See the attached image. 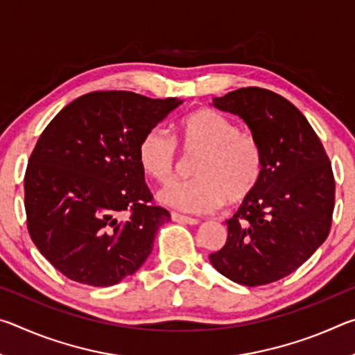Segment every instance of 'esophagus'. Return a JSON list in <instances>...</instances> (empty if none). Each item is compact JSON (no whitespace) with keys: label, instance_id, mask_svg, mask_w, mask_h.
Masks as SVG:
<instances>
[{"label":"esophagus","instance_id":"1","mask_svg":"<svg viewBox=\"0 0 355 355\" xmlns=\"http://www.w3.org/2000/svg\"><path fill=\"white\" fill-rule=\"evenodd\" d=\"M171 218H172V220H175V222H183V224H189V225H196V224H199V219H196V218H191V216H183V214H180V213H171Z\"/></svg>","mask_w":355,"mask_h":355}]
</instances>
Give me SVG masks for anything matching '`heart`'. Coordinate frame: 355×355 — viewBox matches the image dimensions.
<instances>
[{"instance_id":"b5f03b06","label":"heart","mask_w":355,"mask_h":355,"mask_svg":"<svg viewBox=\"0 0 355 355\" xmlns=\"http://www.w3.org/2000/svg\"><path fill=\"white\" fill-rule=\"evenodd\" d=\"M178 144L186 158L201 155L192 166L191 182L167 184L161 202L188 213H213L228 203H241L254 194L264 172L260 142L243 133L232 119L213 110H196L178 123ZM141 169L166 183L182 169L177 144L163 130L147 131L137 148Z\"/></svg>"}]
</instances>
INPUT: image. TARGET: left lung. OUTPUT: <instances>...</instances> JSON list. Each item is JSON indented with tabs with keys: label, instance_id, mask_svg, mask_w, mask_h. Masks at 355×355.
<instances>
[{
	"label": "left lung",
	"instance_id": "obj_1",
	"mask_svg": "<svg viewBox=\"0 0 355 355\" xmlns=\"http://www.w3.org/2000/svg\"><path fill=\"white\" fill-rule=\"evenodd\" d=\"M241 117L263 148L258 188L227 220L228 236L209 261L227 279L260 286L286 277L326 241L335 178L320 137L291 101L261 87L214 98Z\"/></svg>",
	"mask_w": 355,
	"mask_h": 355
}]
</instances>
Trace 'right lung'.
I'll list each match as a JSON object with an SVG mask.
<instances>
[{"mask_svg": "<svg viewBox=\"0 0 355 355\" xmlns=\"http://www.w3.org/2000/svg\"><path fill=\"white\" fill-rule=\"evenodd\" d=\"M178 105L128 91L91 92L40 135L25 173L28 232L67 279L111 286L147 260L171 214L153 202L137 148Z\"/></svg>", "mask_w": 355, "mask_h": 355, "instance_id": "1", "label": "right lung"}]
</instances>
